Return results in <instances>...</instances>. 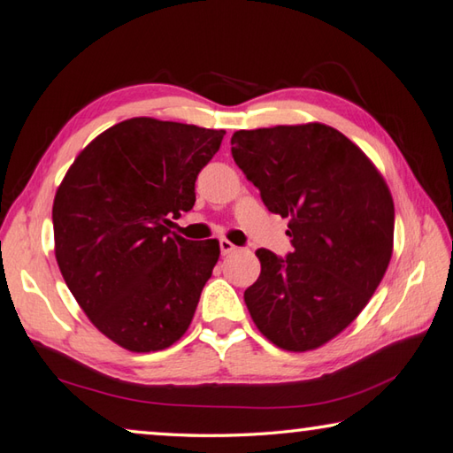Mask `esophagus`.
Returning a JSON list of instances; mask_svg holds the SVG:
<instances>
[{"label": "esophagus", "instance_id": "34e87169", "mask_svg": "<svg viewBox=\"0 0 453 453\" xmlns=\"http://www.w3.org/2000/svg\"><path fill=\"white\" fill-rule=\"evenodd\" d=\"M235 250H237V247L232 242H227V239H219V251H221V255H229V253H234Z\"/></svg>", "mask_w": 453, "mask_h": 453}]
</instances>
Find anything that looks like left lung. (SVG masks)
Wrapping results in <instances>:
<instances>
[{
  "mask_svg": "<svg viewBox=\"0 0 453 453\" xmlns=\"http://www.w3.org/2000/svg\"><path fill=\"white\" fill-rule=\"evenodd\" d=\"M232 155L273 214L288 218L295 251L257 250L245 290L259 332L310 351L343 332L373 296L393 255L395 203L377 166L324 123L235 131Z\"/></svg>",
  "mask_w": 453,
  "mask_h": 453,
  "instance_id": "obj_1",
  "label": "left lung"
}]
</instances>
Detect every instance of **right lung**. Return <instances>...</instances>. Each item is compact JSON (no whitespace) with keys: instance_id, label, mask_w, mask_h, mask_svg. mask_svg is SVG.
I'll return each instance as SVG.
<instances>
[{"instance_id":"obj_1","label":"right lung","mask_w":453,"mask_h":453,"mask_svg":"<svg viewBox=\"0 0 453 453\" xmlns=\"http://www.w3.org/2000/svg\"><path fill=\"white\" fill-rule=\"evenodd\" d=\"M224 135L176 121L126 119L86 145L58 186V269L90 322L123 349L171 348L188 330L219 242H190L171 226L192 210L194 182Z\"/></svg>"}]
</instances>
